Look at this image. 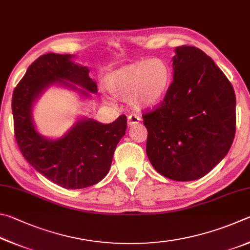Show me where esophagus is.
I'll list each match as a JSON object with an SVG mask.
<instances>
[{
  "label": "esophagus",
  "instance_id": "obj_1",
  "mask_svg": "<svg viewBox=\"0 0 250 250\" xmlns=\"http://www.w3.org/2000/svg\"><path fill=\"white\" fill-rule=\"evenodd\" d=\"M139 121H141V118H139V116L134 115V114H132V115H129L127 117V124H128V126H133L135 124H138Z\"/></svg>",
  "mask_w": 250,
  "mask_h": 250
}]
</instances>
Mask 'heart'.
Instances as JSON below:
<instances>
[{
  "label": "heart",
  "mask_w": 250,
  "mask_h": 250,
  "mask_svg": "<svg viewBox=\"0 0 250 250\" xmlns=\"http://www.w3.org/2000/svg\"><path fill=\"white\" fill-rule=\"evenodd\" d=\"M171 81V71L159 58L135 61L108 74L105 79L107 91L118 100H127L136 111L156 106L164 100ZM105 101L111 103L109 98Z\"/></svg>",
  "instance_id": "heart-1"
}]
</instances>
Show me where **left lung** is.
Segmentation results:
<instances>
[{
    "mask_svg": "<svg viewBox=\"0 0 250 250\" xmlns=\"http://www.w3.org/2000/svg\"><path fill=\"white\" fill-rule=\"evenodd\" d=\"M173 81L155 111L143 114L146 152L157 171L176 181L208 174L227 155L236 129V96L229 79L199 48L180 46Z\"/></svg>",
    "mask_w": 250,
    "mask_h": 250,
    "instance_id": "8db88e82",
    "label": "left lung"
}]
</instances>
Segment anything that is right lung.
Listing matches in <instances>:
<instances>
[{
    "mask_svg": "<svg viewBox=\"0 0 250 250\" xmlns=\"http://www.w3.org/2000/svg\"><path fill=\"white\" fill-rule=\"evenodd\" d=\"M74 57L50 52L35 60L13 92L12 112L17 145L27 163L51 182L76 190L96 185L106 176L127 118L121 115L111 124H103L83 116L59 138L38 132L33 107L50 86L67 87L84 99L98 92L90 69L74 62Z\"/></svg>",
    "mask_w": 250,
    "mask_h": 250,
    "instance_id": "obj_1",
    "label": "right lung"
}]
</instances>
